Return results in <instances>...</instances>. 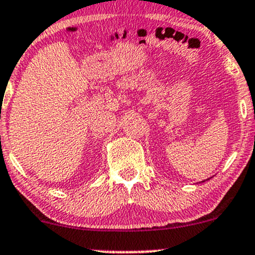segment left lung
<instances>
[{"instance_id": "1", "label": "left lung", "mask_w": 255, "mask_h": 255, "mask_svg": "<svg viewBox=\"0 0 255 255\" xmlns=\"http://www.w3.org/2000/svg\"><path fill=\"white\" fill-rule=\"evenodd\" d=\"M203 181H205V180H203Z\"/></svg>"}]
</instances>
